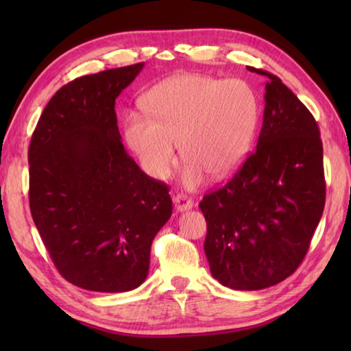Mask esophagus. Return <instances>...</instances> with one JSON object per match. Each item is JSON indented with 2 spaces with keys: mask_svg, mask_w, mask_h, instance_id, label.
I'll list each match as a JSON object with an SVG mask.
<instances>
[{
  "mask_svg": "<svg viewBox=\"0 0 351 351\" xmlns=\"http://www.w3.org/2000/svg\"><path fill=\"white\" fill-rule=\"evenodd\" d=\"M173 204H175L176 212H186V210L192 209L193 201L187 198L186 195H176V197L173 198Z\"/></svg>",
  "mask_w": 351,
  "mask_h": 351,
  "instance_id": "esophagus-1",
  "label": "esophagus"
}]
</instances>
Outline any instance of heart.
I'll use <instances>...</instances> for the list:
<instances>
[{
  "mask_svg": "<svg viewBox=\"0 0 351 351\" xmlns=\"http://www.w3.org/2000/svg\"><path fill=\"white\" fill-rule=\"evenodd\" d=\"M150 116L130 112L125 141L148 175L165 180L178 161V144L187 159L184 184L195 187L206 173L221 180L239 167L258 123V100L239 79L219 80L182 74L159 82L147 94Z\"/></svg>",
  "mask_w": 351,
  "mask_h": 351,
  "instance_id": "1",
  "label": "heart"
}]
</instances>
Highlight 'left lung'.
Wrapping results in <instances>:
<instances>
[{
    "mask_svg": "<svg viewBox=\"0 0 351 351\" xmlns=\"http://www.w3.org/2000/svg\"><path fill=\"white\" fill-rule=\"evenodd\" d=\"M251 71L266 77L257 150L232 180L199 203L212 276L237 291L269 288L293 274L325 206L316 121L278 77Z\"/></svg>",
    "mask_w": 351,
    "mask_h": 351,
    "instance_id": "left-lung-1",
    "label": "left lung"
}]
</instances>
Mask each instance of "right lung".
Here are the masks:
<instances>
[{
    "label": "right lung",
    "mask_w": 351,
    "mask_h": 351,
    "mask_svg": "<svg viewBox=\"0 0 351 351\" xmlns=\"http://www.w3.org/2000/svg\"><path fill=\"white\" fill-rule=\"evenodd\" d=\"M144 63L79 77L49 100L29 147V204L60 274L75 287L125 293L144 283L171 199L122 145L116 99Z\"/></svg>",
    "instance_id": "add662e5"
}]
</instances>
